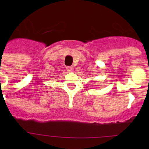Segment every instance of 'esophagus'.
I'll return each instance as SVG.
<instances>
[{"instance_id": "34e87169", "label": "esophagus", "mask_w": 149, "mask_h": 149, "mask_svg": "<svg viewBox=\"0 0 149 149\" xmlns=\"http://www.w3.org/2000/svg\"><path fill=\"white\" fill-rule=\"evenodd\" d=\"M73 66H67L66 67V70L68 71V72H73Z\"/></svg>"}]
</instances>
